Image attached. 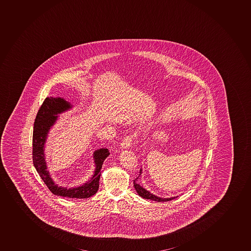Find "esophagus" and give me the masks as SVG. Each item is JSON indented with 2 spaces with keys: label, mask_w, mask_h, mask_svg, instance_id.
Wrapping results in <instances>:
<instances>
[{
  "label": "esophagus",
  "mask_w": 251,
  "mask_h": 251,
  "mask_svg": "<svg viewBox=\"0 0 251 251\" xmlns=\"http://www.w3.org/2000/svg\"><path fill=\"white\" fill-rule=\"evenodd\" d=\"M132 139H133V136H132V135H127V136L123 139V141H122V144H121V149H129V147L131 145Z\"/></svg>",
  "instance_id": "1"
}]
</instances>
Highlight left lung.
I'll list each match as a JSON object with an SVG mask.
<instances>
[{"instance_id":"1","label":"left lung","mask_w":251,"mask_h":251,"mask_svg":"<svg viewBox=\"0 0 251 251\" xmlns=\"http://www.w3.org/2000/svg\"><path fill=\"white\" fill-rule=\"evenodd\" d=\"M140 175H141L142 173V169L140 170ZM139 175V176H140ZM139 178V177L138 178H136V179H134V188H135V190H136L137 193L140 196V197H143V198H145V199H149V200H152V201H158V202H164V201H171V200L175 199V198H176V197H171V198H161V197H156V196H155V195L151 194V193H150V192H149V191H147L145 188H143L142 186L139 185V183L137 182V179Z\"/></svg>"}]
</instances>
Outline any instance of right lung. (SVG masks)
Returning a JSON list of instances; mask_svg holds the SVG:
<instances>
[{
	"instance_id": "obj_1",
	"label": "right lung",
	"mask_w": 251,
	"mask_h": 251,
	"mask_svg": "<svg viewBox=\"0 0 251 251\" xmlns=\"http://www.w3.org/2000/svg\"><path fill=\"white\" fill-rule=\"evenodd\" d=\"M71 107L70 102H67L62 98L47 97L44 100L35 119L32 135V161L37 173L53 194L69 198L85 199L92 197L99 189L102 163L110 155L108 149H100L94 152V160L96 166L94 176L90 181L77 188L68 189L55 184L50 176L49 171H47V162L45 161V144L50 127L58 118V116L55 115L65 112Z\"/></svg>"
}]
</instances>
